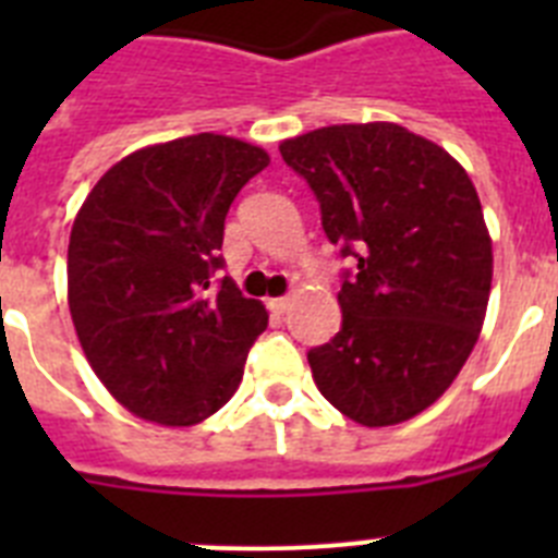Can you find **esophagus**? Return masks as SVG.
I'll return each instance as SVG.
<instances>
[{
	"mask_svg": "<svg viewBox=\"0 0 558 558\" xmlns=\"http://www.w3.org/2000/svg\"><path fill=\"white\" fill-rule=\"evenodd\" d=\"M268 307L274 310V313H288V307H290V295H279V299H270L268 302Z\"/></svg>",
	"mask_w": 558,
	"mask_h": 558,
	"instance_id": "34e87169",
	"label": "esophagus"
}]
</instances>
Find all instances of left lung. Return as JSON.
<instances>
[{
    "label": "left lung",
    "instance_id": "1",
    "mask_svg": "<svg viewBox=\"0 0 558 558\" xmlns=\"http://www.w3.org/2000/svg\"><path fill=\"white\" fill-rule=\"evenodd\" d=\"M279 153L352 263L340 332L307 352L315 386L357 425H399L452 386L481 335L492 240L475 186L445 147L393 122L318 128Z\"/></svg>",
    "mask_w": 558,
    "mask_h": 558
}]
</instances>
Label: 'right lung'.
I'll list each match as a JSON object with an SVG mask.
<instances>
[{
    "mask_svg": "<svg viewBox=\"0 0 558 558\" xmlns=\"http://www.w3.org/2000/svg\"><path fill=\"white\" fill-rule=\"evenodd\" d=\"M268 153L198 133L131 153L88 192L69 236V313L111 397L147 422L198 425L243 379L263 302L223 268L231 201Z\"/></svg>",
    "mask_w": 558,
    "mask_h": 558,
    "instance_id": "right-lung-1",
    "label": "right lung"
}]
</instances>
